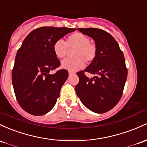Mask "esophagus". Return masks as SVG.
<instances>
[{"label":"esophagus","instance_id":"esophagus-1","mask_svg":"<svg viewBox=\"0 0 147 147\" xmlns=\"http://www.w3.org/2000/svg\"><path fill=\"white\" fill-rule=\"evenodd\" d=\"M69 75H72V74H75V72L72 71H69Z\"/></svg>","mask_w":147,"mask_h":147}]
</instances>
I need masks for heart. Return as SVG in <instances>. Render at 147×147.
<instances>
[{
	"instance_id": "obj_1",
	"label": "heart",
	"mask_w": 147,
	"mask_h": 147,
	"mask_svg": "<svg viewBox=\"0 0 147 147\" xmlns=\"http://www.w3.org/2000/svg\"><path fill=\"white\" fill-rule=\"evenodd\" d=\"M69 49H75L72 55L74 57L67 58L61 63L62 68L71 71H76L87 63L92 62L96 57L97 49L94 44L90 43V39L80 32H74L67 39V42L58 39L54 43L53 49L54 54L59 59L64 58Z\"/></svg>"
}]
</instances>
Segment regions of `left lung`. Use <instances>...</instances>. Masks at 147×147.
<instances>
[{
	"mask_svg": "<svg viewBox=\"0 0 147 147\" xmlns=\"http://www.w3.org/2000/svg\"><path fill=\"white\" fill-rule=\"evenodd\" d=\"M92 37L97 49L96 57L84 71L77 73L79 82L75 89L80 101L96 113H104L115 106L121 98L127 71L123 52L111 34L98 28H78ZM88 72L95 76L90 79Z\"/></svg>",
	"mask_w": 147,
	"mask_h": 147,
	"instance_id": "left-lung-1",
	"label": "left lung"
}]
</instances>
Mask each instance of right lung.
<instances>
[{
	"label": "right lung",
	"mask_w": 147,
	"mask_h": 147,
	"mask_svg": "<svg viewBox=\"0 0 147 147\" xmlns=\"http://www.w3.org/2000/svg\"><path fill=\"white\" fill-rule=\"evenodd\" d=\"M76 28L41 27L30 32L16 53L11 80L18 103L25 111L40 116L55 106L69 73L50 74L60 65L53 47Z\"/></svg>",
	"instance_id": "obj_1"
}]
</instances>
